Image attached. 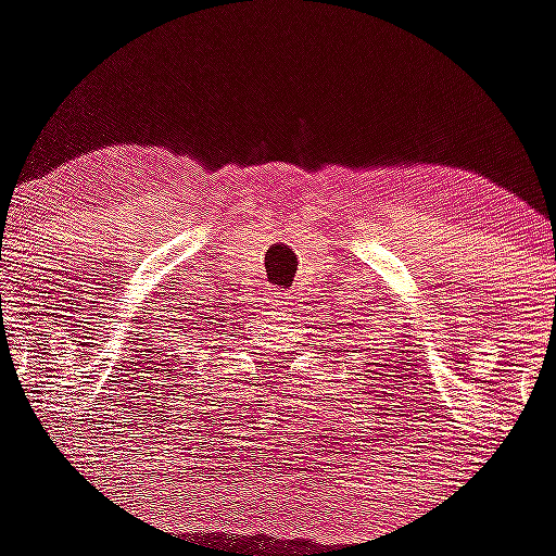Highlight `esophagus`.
<instances>
[{
  "instance_id": "obj_1",
  "label": "esophagus",
  "mask_w": 556,
  "mask_h": 556,
  "mask_svg": "<svg viewBox=\"0 0 556 556\" xmlns=\"http://www.w3.org/2000/svg\"><path fill=\"white\" fill-rule=\"evenodd\" d=\"M268 301L279 308H288V298H285V293H277V290H274V293H268Z\"/></svg>"
}]
</instances>
